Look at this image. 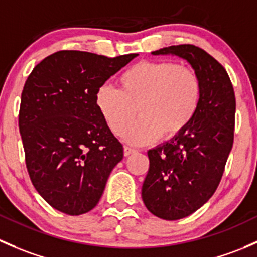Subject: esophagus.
Listing matches in <instances>:
<instances>
[{"label":"esophagus","instance_id":"34e87169","mask_svg":"<svg viewBox=\"0 0 257 257\" xmlns=\"http://www.w3.org/2000/svg\"><path fill=\"white\" fill-rule=\"evenodd\" d=\"M134 153H137L136 149H132V148L129 147H124V156H129Z\"/></svg>","mask_w":257,"mask_h":257}]
</instances>
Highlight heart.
I'll list each match as a JSON object with an SVG mask.
<instances>
[{
	"mask_svg": "<svg viewBox=\"0 0 257 257\" xmlns=\"http://www.w3.org/2000/svg\"><path fill=\"white\" fill-rule=\"evenodd\" d=\"M119 88H98L96 104L110 131L120 136L138 113L140 118L128 126L124 138L133 145L180 136L193 120L202 97L198 74L174 61H140L128 67L119 79Z\"/></svg>",
	"mask_w": 257,
	"mask_h": 257,
	"instance_id": "b5f03b06",
	"label": "heart"
}]
</instances>
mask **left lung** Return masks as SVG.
I'll return each mask as SVG.
<instances>
[{"mask_svg": "<svg viewBox=\"0 0 257 257\" xmlns=\"http://www.w3.org/2000/svg\"><path fill=\"white\" fill-rule=\"evenodd\" d=\"M153 54L186 59L202 82L201 103L190 125L148 151L143 202L156 217L177 220L203 206L219 186L233 148L235 93L221 64L196 45H171Z\"/></svg>", "mask_w": 257, "mask_h": 257, "instance_id": "left-lung-1", "label": "left lung"}]
</instances>
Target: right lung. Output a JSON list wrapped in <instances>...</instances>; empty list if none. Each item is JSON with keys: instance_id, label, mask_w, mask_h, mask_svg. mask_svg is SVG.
I'll return each mask as SVG.
<instances>
[{"instance_id": "right-lung-1", "label": "right lung", "mask_w": 257, "mask_h": 257, "mask_svg": "<svg viewBox=\"0 0 257 257\" xmlns=\"http://www.w3.org/2000/svg\"><path fill=\"white\" fill-rule=\"evenodd\" d=\"M137 55L60 50L43 59L24 83L18 125L27 170L38 193L65 214L93 209L123 159L96 94Z\"/></svg>"}]
</instances>
